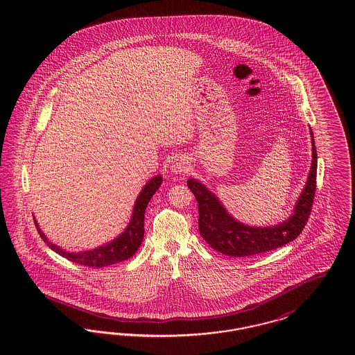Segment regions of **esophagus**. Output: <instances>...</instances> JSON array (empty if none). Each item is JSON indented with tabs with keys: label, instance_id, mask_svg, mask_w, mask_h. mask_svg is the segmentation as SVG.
Listing matches in <instances>:
<instances>
[{
	"label": "esophagus",
	"instance_id": "esophagus-1",
	"mask_svg": "<svg viewBox=\"0 0 355 355\" xmlns=\"http://www.w3.org/2000/svg\"><path fill=\"white\" fill-rule=\"evenodd\" d=\"M171 170L175 171L177 174H187V173L190 171V164H189V161H187L186 158L180 157V158H177V159L173 162Z\"/></svg>",
	"mask_w": 355,
	"mask_h": 355
}]
</instances>
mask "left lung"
<instances>
[{
    "instance_id": "8db88e82",
    "label": "left lung",
    "mask_w": 355,
    "mask_h": 355,
    "mask_svg": "<svg viewBox=\"0 0 355 355\" xmlns=\"http://www.w3.org/2000/svg\"><path fill=\"white\" fill-rule=\"evenodd\" d=\"M311 145V169L294 214L274 227H252L236 222L202 184L189 180L187 186L198 203V230L203 239L214 250L230 257L257 255L294 241L309 220L317 189V149L313 132Z\"/></svg>"
}]
</instances>
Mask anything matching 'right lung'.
I'll return each mask as SVG.
<instances>
[{
  "mask_svg": "<svg viewBox=\"0 0 355 355\" xmlns=\"http://www.w3.org/2000/svg\"><path fill=\"white\" fill-rule=\"evenodd\" d=\"M161 184H162L161 175H155L145 185L135 201L132 220H130L129 226L126 227V230L119 238H116L113 242L101 246L98 249H94L90 252H83V253H68L49 242L48 238L44 236V233L38 229V225L35 223L37 230H38L41 238L44 239V242L51 248V250H54L55 253L62 255L64 258H67L74 263L87 266V268H106L109 265L123 262L125 259L135 255L144 239L145 210H146V206L150 201V198L158 190Z\"/></svg>",
  "mask_w": 355,
  "mask_h": 355,
  "instance_id": "obj_1",
  "label": "right lung"
}]
</instances>
